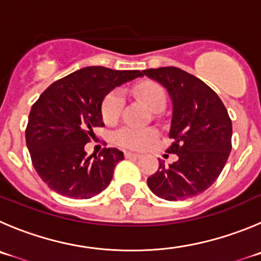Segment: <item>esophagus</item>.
<instances>
[{"mask_svg":"<svg viewBox=\"0 0 261 261\" xmlns=\"http://www.w3.org/2000/svg\"><path fill=\"white\" fill-rule=\"evenodd\" d=\"M125 157L126 158H139L140 157V154H138V153H133V152H125Z\"/></svg>","mask_w":261,"mask_h":261,"instance_id":"obj_1","label":"esophagus"}]
</instances>
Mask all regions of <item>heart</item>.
Here are the masks:
<instances>
[{"label": "heart", "instance_id": "b5f03b06", "mask_svg": "<svg viewBox=\"0 0 261 261\" xmlns=\"http://www.w3.org/2000/svg\"><path fill=\"white\" fill-rule=\"evenodd\" d=\"M136 95L145 106L153 112H160L165 108L167 101L166 91L158 82L144 81L136 87ZM125 97L119 90H112L101 101V117L104 122L114 123L122 113ZM157 136L153 128H139L125 126L114 133V142L123 148L144 149Z\"/></svg>", "mask_w": 261, "mask_h": 261}]
</instances>
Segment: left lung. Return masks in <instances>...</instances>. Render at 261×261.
Masks as SVG:
<instances>
[{
	"mask_svg": "<svg viewBox=\"0 0 261 261\" xmlns=\"http://www.w3.org/2000/svg\"><path fill=\"white\" fill-rule=\"evenodd\" d=\"M164 85L172 99L167 153L177 155L169 166L160 161L148 177L150 191L167 201H180L204 192L225 166L232 149V121L225 106L210 86L176 67L143 70Z\"/></svg>",
	"mask_w": 261,
	"mask_h": 261,
	"instance_id": "left-lung-1",
	"label": "left lung"
}]
</instances>
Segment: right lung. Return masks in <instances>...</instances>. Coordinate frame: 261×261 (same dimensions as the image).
<instances>
[{"label":"right lung","mask_w":261,"mask_h":261,"mask_svg":"<svg viewBox=\"0 0 261 261\" xmlns=\"http://www.w3.org/2000/svg\"><path fill=\"white\" fill-rule=\"evenodd\" d=\"M143 75L140 70L86 67L51 84L29 112L25 142L38 176L54 192L87 199L103 192L123 160L117 148L87 157L85 145L103 127L101 101L116 86Z\"/></svg>","instance_id":"obj_1"}]
</instances>
